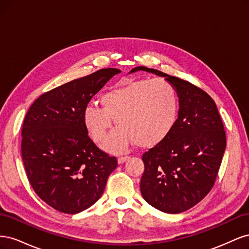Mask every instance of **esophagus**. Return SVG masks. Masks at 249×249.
<instances>
[{
    "label": "esophagus",
    "instance_id": "obj_1",
    "mask_svg": "<svg viewBox=\"0 0 249 249\" xmlns=\"http://www.w3.org/2000/svg\"><path fill=\"white\" fill-rule=\"evenodd\" d=\"M127 160H129V157H119L117 159V162H118V164H123Z\"/></svg>",
    "mask_w": 249,
    "mask_h": 249
}]
</instances>
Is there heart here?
<instances>
[{"label": "heart", "mask_w": 249, "mask_h": 249, "mask_svg": "<svg viewBox=\"0 0 249 249\" xmlns=\"http://www.w3.org/2000/svg\"><path fill=\"white\" fill-rule=\"evenodd\" d=\"M101 107L88 104L83 110V124L93 141L106 138L113 119L118 124L104 148L119 152L136 142L141 147L160 144L175 129L178 117V97L164 79H141L104 92Z\"/></svg>", "instance_id": "obj_1"}]
</instances>
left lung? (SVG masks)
<instances>
[{"mask_svg":"<svg viewBox=\"0 0 249 249\" xmlns=\"http://www.w3.org/2000/svg\"><path fill=\"white\" fill-rule=\"evenodd\" d=\"M165 78L178 97L175 129L160 144L142 156L144 172L140 191L150 206L178 214L198 203L212 189L227 146L217 106L207 92L191 83L160 71L138 66Z\"/></svg>","mask_w":249,"mask_h":249,"instance_id":"8db88e82","label":"left lung"}]
</instances>
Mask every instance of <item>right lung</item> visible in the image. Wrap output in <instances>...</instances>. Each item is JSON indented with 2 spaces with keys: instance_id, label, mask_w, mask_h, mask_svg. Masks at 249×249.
I'll return each mask as SVG.
<instances>
[{
  "instance_id": "1",
  "label": "right lung",
  "mask_w": 249,
  "mask_h": 249,
  "mask_svg": "<svg viewBox=\"0 0 249 249\" xmlns=\"http://www.w3.org/2000/svg\"><path fill=\"white\" fill-rule=\"evenodd\" d=\"M103 69L41 94L21 129V157L36 194L59 212L77 214L100 199L115 157L97 148L83 124V110L115 74Z\"/></svg>"
}]
</instances>
